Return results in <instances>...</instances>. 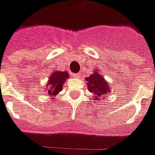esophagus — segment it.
Listing matches in <instances>:
<instances>
[{
    "mask_svg": "<svg viewBox=\"0 0 155 155\" xmlns=\"http://www.w3.org/2000/svg\"><path fill=\"white\" fill-rule=\"evenodd\" d=\"M74 76L75 78H79L80 77V74H74Z\"/></svg>",
    "mask_w": 155,
    "mask_h": 155,
    "instance_id": "1",
    "label": "esophagus"
}]
</instances>
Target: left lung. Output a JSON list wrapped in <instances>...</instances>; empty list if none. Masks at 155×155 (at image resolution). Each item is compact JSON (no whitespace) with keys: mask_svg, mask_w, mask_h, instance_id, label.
I'll return each instance as SVG.
<instances>
[{"mask_svg":"<svg viewBox=\"0 0 155 155\" xmlns=\"http://www.w3.org/2000/svg\"><path fill=\"white\" fill-rule=\"evenodd\" d=\"M97 72L95 73V74H91V75H90V77L85 79L87 81L88 90L94 94V96H96L95 99L96 101L101 100L102 96L107 95L111 90L109 88L107 83L106 82L104 78L102 77V75H101Z\"/></svg>","mask_w":155,"mask_h":155,"instance_id":"left-lung-1","label":"left lung"}]
</instances>
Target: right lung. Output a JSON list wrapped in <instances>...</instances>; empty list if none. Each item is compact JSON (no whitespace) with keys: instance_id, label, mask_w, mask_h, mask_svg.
I'll list each match as a JSON object with an SVG mask.
<instances>
[{"instance_id":"obj_1","label":"right lung","mask_w":155,"mask_h":155,"mask_svg":"<svg viewBox=\"0 0 155 155\" xmlns=\"http://www.w3.org/2000/svg\"><path fill=\"white\" fill-rule=\"evenodd\" d=\"M67 78H69V74L66 71L61 72V71H55L52 75H50L49 81L48 83V95L52 96H56L58 93L62 90L63 85L65 82Z\"/></svg>"}]
</instances>
